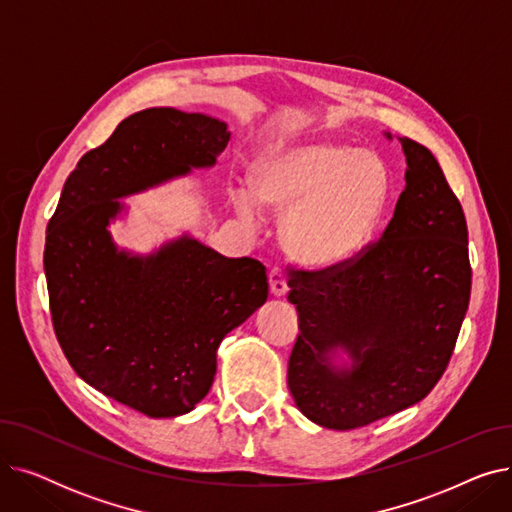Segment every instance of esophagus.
I'll return each mask as SVG.
<instances>
[{"label":"esophagus","mask_w":512,"mask_h":512,"mask_svg":"<svg viewBox=\"0 0 512 512\" xmlns=\"http://www.w3.org/2000/svg\"><path fill=\"white\" fill-rule=\"evenodd\" d=\"M267 278H270V290L274 297H284V294L288 292V282H286V272L282 270V267H274Z\"/></svg>","instance_id":"1"}]
</instances>
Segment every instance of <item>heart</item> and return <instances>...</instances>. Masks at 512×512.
Segmentation results:
<instances>
[{"label":"heart","mask_w":512,"mask_h":512,"mask_svg":"<svg viewBox=\"0 0 512 512\" xmlns=\"http://www.w3.org/2000/svg\"><path fill=\"white\" fill-rule=\"evenodd\" d=\"M390 176L371 151L332 141L280 145L259 155L251 184L230 197L242 220H261L263 203L286 212V251L309 267H334L357 257L373 236L388 199Z\"/></svg>","instance_id":"heart-1"}]
</instances>
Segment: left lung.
<instances>
[{
    "label": "left lung",
    "instance_id": "1",
    "mask_svg": "<svg viewBox=\"0 0 512 512\" xmlns=\"http://www.w3.org/2000/svg\"><path fill=\"white\" fill-rule=\"evenodd\" d=\"M407 186L382 236L351 261L290 270L301 334L288 388L301 413L355 429L423 400L442 378L471 297L467 222L432 151L402 137ZM340 345L354 367L338 370Z\"/></svg>",
    "mask_w": 512,
    "mask_h": 512
}]
</instances>
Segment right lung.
<instances>
[{
  "label": "right lung",
  "instance_id": "right-lung-1",
  "mask_svg": "<svg viewBox=\"0 0 512 512\" xmlns=\"http://www.w3.org/2000/svg\"><path fill=\"white\" fill-rule=\"evenodd\" d=\"M228 126L151 107L118 124L68 176L45 238L49 311L62 351L89 386L147 417L205 398L224 336L267 301L265 267L182 236L149 257L118 251L107 224L120 197L215 164Z\"/></svg>",
  "mask_w": 512,
  "mask_h": 512
}]
</instances>
